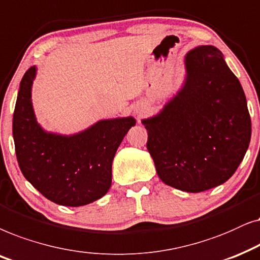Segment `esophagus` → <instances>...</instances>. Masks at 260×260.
Returning a JSON list of instances; mask_svg holds the SVG:
<instances>
[{"label": "esophagus", "instance_id": "34e87169", "mask_svg": "<svg viewBox=\"0 0 260 260\" xmlns=\"http://www.w3.org/2000/svg\"><path fill=\"white\" fill-rule=\"evenodd\" d=\"M139 114H141V113H139Z\"/></svg>", "mask_w": 260, "mask_h": 260}]
</instances>
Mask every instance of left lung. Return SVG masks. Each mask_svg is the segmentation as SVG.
Instances as JSON below:
<instances>
[{"mask_svg": "<svg viewBox=\"0 0 260 260\" xmlns=\"http://www.w3.org/2000/svg\"><path fill=\"white\" fill-rule=\"evenodd\" d=\"M182 88L157 115L141 120L159 178L186 192L228 181L251 140V117L239 79L220 50L202 45L184 57Z\"/></svg>", "mask_w": 260, "mask_h": 260, "instance_id": "obj_1", "label": "left lung"}]
</instances>
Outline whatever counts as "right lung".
Wrapping results in <instances>:
<instances>
[{
	"instance_id": "right-lung-1",
	"label": "right lung",
	"mask_w": 260,
	"mask_h": 260,
	"mask_svg": "<svg viewBox=\"0 0 260 260\" xmlns=\"http://www.w3.org/2000/svg\"><path fill=\"white\" fill-rule=\"evenodd\" d=\"M37 76L33 65L20 82L13 116V138L20 170L38 191L60 206H85L112 185V164L133 116L100 120L81 132L64 136L38 123L32 103Z\"/></svg>"
}]
</instances>
